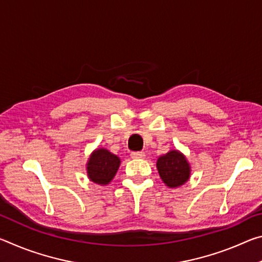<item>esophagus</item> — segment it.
<instances>
[{
    "instance_id": "obj_1",
    "label": "esophagus",
    "mask_w": 262,
    "mask_h": 262,
    "mask_svg": "<svg viewBox=\"0 0 262 262\" xmlns=\"http://www.w3.org/2000/svg\"><path fill=\"white\" fill-rule=\"evenodd\" d=\"M144 156H145L144 152H142V151H133V152H130L132 158H143Z\"/></svg>"
}]
</instances>
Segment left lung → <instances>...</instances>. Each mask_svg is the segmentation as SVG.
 Masks as SVG:
<instances>
[{
	"mask_svg": "<svg viewBox=\"0 0 262 262\" xmlns=\"http://www.w3.org/2000/svg\"><path fill=\"white\" fill-rule=\"evenodd\" d=\"M157 168L162 180L168 187H178L189 178V165L183 154L177 150L161 156L157 161Z\"/></svg>",
	"mask_w": 262,
	"mask_h": 262,
	"instance_id": "left-lung-1",
	"label": "left lung"
}]
</instances>
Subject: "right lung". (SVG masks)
Wrapping results in <instances>:
<instances>
[{
	"mask_svg": "<svg viewBox=\"0 0 262 262\" xmlns=\"http://www.w3.org/2000/svg\"><path fill=\"white\" fill-rule=\"evenodd\" d=\"M120 165V159L105 149H98L91 155L88 163V176L96 184L106 185L113 179Z\"/></svg>",
	"mask_w": 262,
	"mask_h": 262,
	"instance_id": "1",
	"label": "right lung"
}]
</instances>
